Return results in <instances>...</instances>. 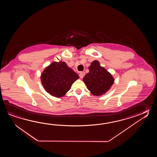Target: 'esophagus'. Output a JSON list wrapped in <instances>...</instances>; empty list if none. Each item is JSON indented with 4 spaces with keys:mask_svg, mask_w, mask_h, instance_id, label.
Returning a JSON list of instances; mask_svg holds the SVG:
<instances>
[{
    "mask_svg": "<svg viewBox=\"0 0 157 157\" xmlns=\"http://www.w3.org/2000/svg\"><path fill=\"white\" fill-rule=\"evenodd\" d=\"M85 75V73L84 72H80V74H79V76H80L81 78H82L84 77Z\"/></svg>",
    "mask_w": 157,
    "mask_h": 157,
    "instance_id": "34e87169",
    "label": "esophagus"
}]
</instances>
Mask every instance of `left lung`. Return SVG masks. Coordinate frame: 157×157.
<instances>
[{"mask_svg":"<svg viewBox=\"0 0 157 157\" xmlns=\"http://www.w3.org/2000/svg\"><path fill=\"white\" fill-rule=\"evenodd\" d=\"M89 72L84 76L83 81L87 89L95 96L103 95L113 84V77L98 60H94L89 67Z\"/></svg>","mask_w":157,"mask_h":157,"instance_id":"8db88e82","label":"left lung"}]
</instances>
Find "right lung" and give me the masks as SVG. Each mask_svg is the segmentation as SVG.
<instances>
[{"label": "right lung", "mask_w": 157, "mask_h": 157, "mask_svg": "<svg viewBox=\"0 0 157 157\" xmlns=\"http://www.w3.org/2000/svg\"><path fill=\"white\" fill-rule=\"evenodd\" d=\"M78 78V75L62 61L50 64L41 75V83L45 90L57 98L64 96Z\"/></svg>", "instance_id": "obj_1"}]
</instances>
